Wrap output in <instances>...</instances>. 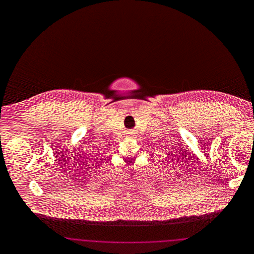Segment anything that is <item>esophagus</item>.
Returning a JSON list of instances; mask_svg holds the SVG:
<instances>
[{
  "label": "esophagus",
  "instance_id": "obj_1",
  "mask_svg": "<svg viewBox=\"0 0 254 254\" xmlns=\"http://www.w3.org/2000/svg\"><path fill=\"white\" fill-rule=\"evenodd\" d=\"M129 134H130V136H133L132 133H129Z\"/></svg>",
  "mask_w": 254,
  "mask_h": 254
}]
</instances>
